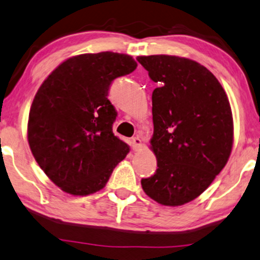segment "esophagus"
<instances>
[{
    "mask_svg": "<svg viewBox=\"0 0 260 260\" xmlns=\"http://www.w3.org/2000/svg\"><path fill=\"white\" fill-rule=\"evenodd\" d=\"M131 145H133V149L134 150H139L142 148V141H141L140 137H133L131 140Z\"/></svg>",
    "mask_w": 260,
    "mask_h": 260,
    "instance_id": "1",
    "label": "esophagus"
}]
</instances>
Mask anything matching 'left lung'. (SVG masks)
I'll return each instance as SVG.
<instances>
[{"mask_svg":"<svg viewBox=\"0 0 260 260\" xmlns=\"http://www.w3.org/2000/svg\"><path fill=\"white\" fill-rule=\"evenodd\" d=\"M137 61L159 84L152 94L150 140L158 169L141 184L156 203L181 206L204 193L228 161L234 140L228 96L206 67L190 59L149 55Z\"/></svg>","mask_w":260,"mask_h":260,"instance_id":"obj_1","label":"left lung"}]
</instances>
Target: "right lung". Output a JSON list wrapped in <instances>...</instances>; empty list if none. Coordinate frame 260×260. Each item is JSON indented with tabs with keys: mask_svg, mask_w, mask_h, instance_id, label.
Instances as JSON below:
<instances>
[{
	"mask_svg": "<svg viewBox=\"0 0 260 260\" xmlns=\"http://www.w3.org/2000/svg\"><path fill=\"white\" fill-rule=\"evenodd\" d=\"M136 67L126 54H82L60 63L35 95L28 145L44 174L66 193L99 191L129 153L112 130L117 111L107 96L112 82Z\"/></svg>",
	"mask_w": 260,
	"mask_h": 260,
	"instance_id": "obj_1",
	"label": "right lung"
}]
</instances>
